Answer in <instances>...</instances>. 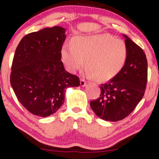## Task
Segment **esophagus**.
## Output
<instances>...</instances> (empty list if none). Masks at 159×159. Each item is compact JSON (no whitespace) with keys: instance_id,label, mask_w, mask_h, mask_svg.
Masks as SVG:
<instances>
[{"instance_id":"esophagus-1","label":"esophagus","mask_w":159,"mask_h":159,"mask_svg":"<svg viewBox=\"0 0 159 159\" xmlns=\"http://www.w3.org/2000/svg\"><path fill=\"white\" fill-rule=\"evenodd\" d=\"M80 84H81V87H84V86L86 85V81L84 79H83V78H81V81H80Z\"/></svg>"}]
</instances>
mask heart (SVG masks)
Masks as SVG:
<instances>
[{
  "label": "heart",
  "mask_w": 159,
  "mask_h": 159,
  "mask_svg": "<svg viewBox=\"0 0 159 159\" xmlns=\"http://www.w3.org/2000/svg\"><path fill=\"white\" fill-rule=\"evenodd\" d=\"M62 61L70 72L84 67L88 75L105 81L116 76L125 64L128 49L125 41L108 34L77 37L61 50Z\"/></svg>",
  "instance_id": "1"
}]
</instances>
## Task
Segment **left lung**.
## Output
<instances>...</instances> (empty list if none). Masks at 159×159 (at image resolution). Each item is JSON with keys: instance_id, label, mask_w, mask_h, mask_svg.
I'll use <instances>...</instances> for the list:
<instances>
[{"instance_id": "1", "label": "left lung", "mask_w": 159, "mask_h": 159, "mask_svg": "<svg viewBox=\"0 0 159 159\" xmlns=\"http://www.w3.org/2000/svg\"><path fill=\"white\" fill-rule=\"evenodd\" d=\"M128 56L121 71L105 84L101 94L90 102L97 116L109 121L124 119L134 111L145 94L148 80V62L143 50L126 35Z\"/></svg>"}]
</instances>
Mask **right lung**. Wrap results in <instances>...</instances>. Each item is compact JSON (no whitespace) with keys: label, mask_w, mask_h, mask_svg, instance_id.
<instances>
[{"label":"right lung","mask_w":159,"mask_h":159,"mask_svg":"<svg viewBox=\"0 0 159 159\" xmlns=\"http://www.w3.org/2000/svg\"><path fill=\"white\" fill-rule=\"evenodd\" d=\"M66 38L61 27L25 35L13 58L11 84L28 111L40 117L55 113L65 102V89L80 85L79 78L66 71L61 50Z\"/></svg>","instance_id":"add662e5"}]
</instances>
